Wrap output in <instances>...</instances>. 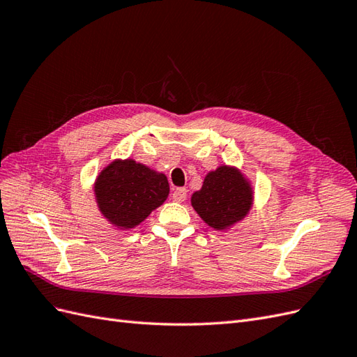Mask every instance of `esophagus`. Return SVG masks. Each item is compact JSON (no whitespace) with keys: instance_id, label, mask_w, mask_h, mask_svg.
I'll list each match as a JSON object with an SVG mask.
<instances>
[{"instance_id":"esophagus-1","label":"esophagus","mask_w":357,"mask_h":357,"mask_svg":"<svg viewBox=\"0 0 357 357\" xmlns=\"http://www.w3.org/2000/svg\"><path fill=\"white\" fill-rule=\"evenodd\" d=\"M188 197V190L185 188H177L174 192H172V199L176 202H183Z\"/></svg>"}]
</instances>
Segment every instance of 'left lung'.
<instances>
[{
  "mask_svg": "<svg viewBox=\"0 0 357 357\" xmlns=\"http://www.w3.org/2000/svg\"><path fill=\"white\" fill-rule=\"evenodd\" d=\"M252 189L240 171L220 167L204 180L192 195V207L214 229H225L241 220L252 207Z\"/></svg>",
  "mask_w": 357,
  "mask_h": 357,
  "instance_id": "left-lung-1",
  "label": "left lung"
}]
</instances>
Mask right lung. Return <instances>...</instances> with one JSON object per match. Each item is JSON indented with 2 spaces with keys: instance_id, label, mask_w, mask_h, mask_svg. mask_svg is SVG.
Instances as JSON below:
<instances>
[{
  "instance_id": "right-lung-1",
  "label": "right lung",
  "mask_w": 357,
  "mask_h": 357,
  "mask_svg": "<svg viewBox=\"0 0 357 357\" xmlns=\"http://www.w3.org/2000/svg\"><path fill=\"white\" fill-rule=\"evenodd\" d=\"M169 193L165 174L137 164L132 159L114 160L95 183L96 202L105 219L114 226L135 228Z\"/></svg>"
}]
</instances>
